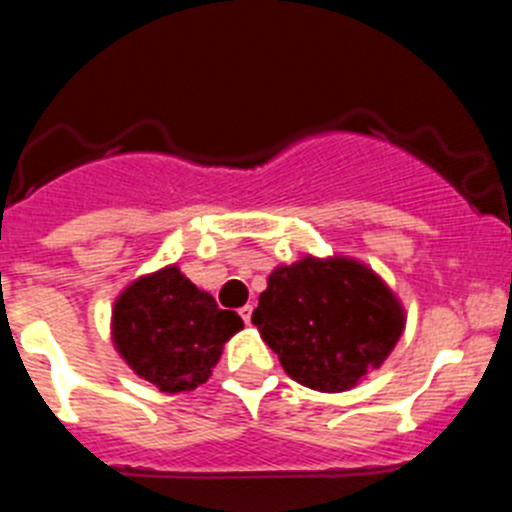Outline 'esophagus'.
<instances>
[{"mask_svg": "<svg viewBox=\"0 0 512 512\" xmlns=\"http://www.w3.org/2000/svg\"><path fill=\"white\" fill-rule=\"evenodd\" d=\"M251 315H253V305H246V307H241V318H243V323H246V325H251Z\"/></svg>", "mask_w": 512, "mask_h": 512, "instance_id": "obj_1", "label": "esophagus"}]
</instances>
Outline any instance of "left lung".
I'll list each match as a JSON object with an SVG mask.
<instances>
[{"label": "left lung", "instance_id": "obj_1", "mask_svg": "<svg viewBox=\"0 0 512 512\" xmlns=\"http://www.w3.org/2000/svg\"><path fill=\"white\" fill-rule=\"evenodd\" d=\"M251 320L284 372L318 392L351 390L384 364L405 328L390 287L338 256L279 266Z\"/></svg>", "mask_w": 512, "mask_h": 512}]
</instances>
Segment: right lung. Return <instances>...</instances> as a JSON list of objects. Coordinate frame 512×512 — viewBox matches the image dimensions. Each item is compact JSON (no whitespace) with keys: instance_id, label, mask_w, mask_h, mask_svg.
Segmentation results:
<instances>
[{"instance_id":"add662e5","label":"right lung","mask_w":512,"mask_h":512,"mask_svg":"<svg viewBox=\"0 0 512 512\" xmlns=\"http://www.w3.org/2000/svg\"><path fill=\"white\" fill-rule=\"evenodd\" d=\"M243 328L238 312L220 310L176 266L140 277L112 310L117 354L161 392H189L207 382L223 343Z\"/></svg>"}]
</instances>
